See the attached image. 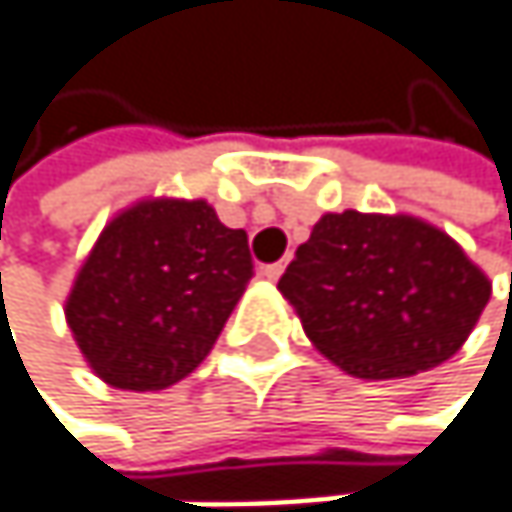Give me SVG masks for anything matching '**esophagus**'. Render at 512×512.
Listing matches in <instances>:
<instances>
[{
	"instance_id": "obj_1",
	"label": "esophagus",
	"mask_w": 512,
	"mask_h": 512,
	"mask_svg": "<svg viewBox=\"0 0 512 512\" xmlns=\"http://www.w3.org/2000/svg\"><path fill=\"white\" fill-rule=\"evenodd\" d=\"M284 266H287V257H284V260H275V263H266V266H263V278L278 281V278H281V272H284Z\"/></svg>"
}]
</instances>
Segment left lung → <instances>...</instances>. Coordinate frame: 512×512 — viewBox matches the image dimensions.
Wrapping results in <instances>:
<instances>
[{
    "mask_svg": "<svg viewBox=\"0 0 512 512\" xmlns=\"http://www.w3.org/2000/svg\"><path fill=\"white\" fill-rule=\"evenodd\" d=\"M278 290L311 344L361 379H394L454 356L489 302V278L412 216L326 213Z\"/></svg>",
    "mask_w": 512,
    "mask_h": 512,
    "instance_id": "left-lung-1",
    "label": "left lung"
}]
</instances>
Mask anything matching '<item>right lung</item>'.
Listing matches in <instances>:
<instances>
[{
  "label": "right lung",
  "mask_w": 512,
  "mask_h": 512,
  "mask_svg": "<svg viewBox=\"0 0 512 512\" xmlns=\"http://www.w3.org/2000/svg\"><path fill=\"white\" fill-rule=\"evenodd\" d=\"M252 275L246 231L207 201H145L106 225L64 314L100 379L159 391L207 358Z\"/></svg>",
  "instance_id": "right-lung-1"
}]
</instances>
